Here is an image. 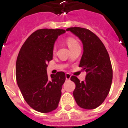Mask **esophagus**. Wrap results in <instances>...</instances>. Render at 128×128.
I'll list each match as a JSON object with an SVG mask.
<instances>
[{
  "label": "esophagus",
  "instance_id": "esophagus-1",
  "mask_svg": "<svg viewBox=\"0 0 128 128\" xmlns=\"http://www.w3.org/2000/svg\"><path fill=\"white\" fill-rule=\"evenodd\" d=\"M70 78H71V75L68 73H66V80H70Z\"/></svg>",
  "mask_w": 128,
  "mask_h": 128
}]
</instances>
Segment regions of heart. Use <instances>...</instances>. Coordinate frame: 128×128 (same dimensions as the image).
Masks as SVG:
<instances>
[{"mask_svg": "<svg viewBox=\"0 0 128 128\" xmlns=\"http://www.w3.org/2000/svg\"><path fill=\"white\" fill-rule=\"evenodd\" d=\"M66 43L68 44V47L70 49H72V48H74L77 46H79V44H78V41L76 40V39H74V38H72V37H69L66 40ZM56 50V48L54 47V51H55Z\"/></svg>", "mask_w": 128, "mask_h": 128, "instance_id": "heart-1", "label": "heart"}]
</instances>
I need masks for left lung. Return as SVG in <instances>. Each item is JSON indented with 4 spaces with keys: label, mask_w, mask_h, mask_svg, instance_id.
Here are the masks:
<instances>
[{
    "label": "left lung",
    "mask_w": 128,
    "mask_h": 128,
    "mask_svg": "<svg viewBox=\"0 0 128 128\" xmlns=\"http://www.w3.org/2000/svg\"><path fill=\"white\" fill-rule=\"evenodd\" d=\"M66 31H70L82 42L83 54L80 67L87 72L82 82L76 76L70 78L76 84L74 99L82 108L95 109L103 103L111 88L113 74L109 54L100 39L89 30L72 27Z\"/></svg>",
    "instance_id": "1"
}]
</instances>
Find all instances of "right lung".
Instances as JSON below:
<instances>
[{
  "mask_svg": "<svg viewBox=\"0 0 128 128\" xmlns=\"http://www.w3.org/2000/svg\"><path fill=\"white\" fill-rule=\"evenodd\" d=\"M62 29H40L33 32L21 47L16 63L17 84L32 108L48 113L57 108L66 80L63 72L47 74V63L53 58L54 45Z\"/></svg>",
  "mask_w": 128,
  "mask_h": 128,
  "instance_id": "obj_1",
  "label": "right lung"
}]
</instances>
